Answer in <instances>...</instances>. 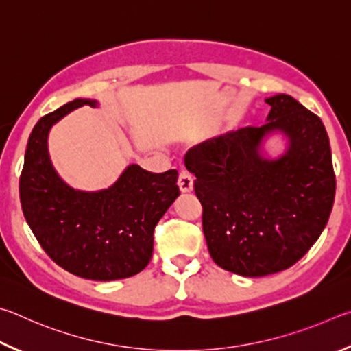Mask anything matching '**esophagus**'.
Segmentation results:
<instances>
[{
    "label": "esophagus",
    "mask_w": 351,
    "mask_h": 351,
    "mask_svg": "<svg viewBox=\"0 0 351 351\" xmlns=\"http://www.w3.org/2000/svg\"><path fill=\"white\" fill-rule=\"evenodd\" d=\"M177 183H179V188L182 193H191L193 188H194V180H193V176L189 174L188 171H182L179 174V180H177Z\"/></svg>",
    "instance_id": "obj_1"
}]
</instances>
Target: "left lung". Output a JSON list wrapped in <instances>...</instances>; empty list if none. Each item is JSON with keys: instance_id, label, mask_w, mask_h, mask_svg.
<instances>
[{"instance_id": "left-lung-1", "label": "left lung", "mask_w": 351, "mask_h": 351, "mask_svg": "<svg viewBox=\"0 0 351 351\" xmlns=\"http://www.w3.org/2000/svg\"><path fill=\"white\" fill-rule=\"evenodd\" d=\"M265 101L271 106L265 125L219 135L185 156L213 261L247 278L302 259L328 222L336 191L322 120L287 94ZM274 130L289 138V149L269 160L260 143Z\"/></svg>"}]
</instances>
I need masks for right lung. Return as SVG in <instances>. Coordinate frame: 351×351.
<instances>
[{
  "label": "right lung",
  "instance_id": "add662e5",
  "mask_svg": "<svg viewBox=\"0 0 351 351\" xmlns=\"http://www.w3.org/2000/svg\"><path fill=\"white\" fill-rule=\"evenodd\" d=\"M84 104L97 101L77 98L34 126L20 177L23 214L41 248L66 271L90 280L131 278L151 261L154 228L180 195L179 172L156 174L131 165L101 191L66 185L49 158L47 135Z\"/></svg>",
  "mask_w": 351,
  "mask_h": 351
}]
</instances>
